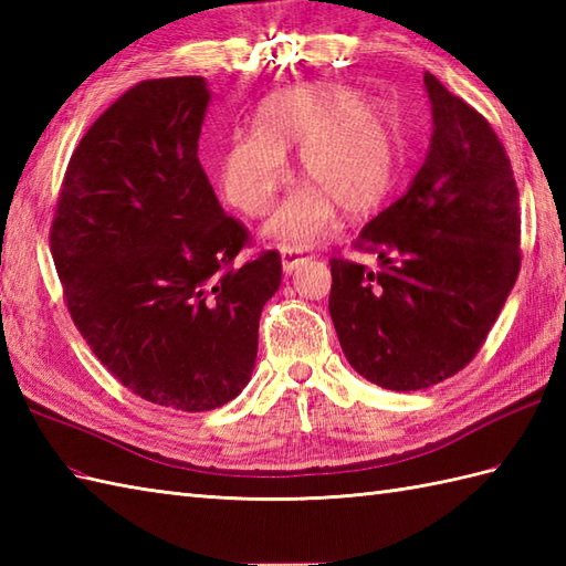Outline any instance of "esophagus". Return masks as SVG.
<instances>
[{"mask_svg": "<svg viewBox=\"0 0 566 566\" xmlns=\"http://www.w3.org/2000/svg\"><path fill=\"white\" fill-rule=\"evenodd\" d=\"M306 258V250H294V248H286L282 250V270L284 274H292L294 270H298V264H304Z\"/></svg>", "mask_w": 566, "mask_h": 566, "instance_id": "obj_1", "label": "esophagus"}]
</instances>
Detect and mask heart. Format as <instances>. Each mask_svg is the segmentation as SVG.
Masks as SVG:
<instances>
[{"label": "heart", "instance_id": "1", "mask_svg": "<svg viewBox=\"0 0 566 566\" xmlns=\"http://www.w3.org/2000/svg\"><path fill=\"white\" fill-rule=\"evenodd\" d=\"M311 185L274 211L264 235L304 245L333 223L338 209L359 219L381 207L396 170V130L381 104L343 84L318 82L274 92L258 112V130L228 138L219 158L223 199L258 219L286 182V155Z\"/></svg>", "mask_w": 566, "mask_h": 566}]
</instances>
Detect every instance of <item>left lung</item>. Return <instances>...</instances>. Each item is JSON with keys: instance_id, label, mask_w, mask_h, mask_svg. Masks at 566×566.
Returning <instances> with one entry per match:
<instances>
[{"instance_id": "8db88e82", "label": "left lung", "mask_w": 566, "mask_h": 566, "mask_svg": "<svg viewBox=\"0 0 566 566\" xmlns=\"http://www.w3.org/2000/svg\"><path fill=\"white\" fill-rule=\"evenodd\" d=\"M432 136L406 195L355 248L379 270L331 260V318L357 375L418 391L457 375L494 326L521 270L511 160L494 128L426 72Z\"/></svg>"}]
</instances>
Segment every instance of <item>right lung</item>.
Masks as SVG:
<instances>
[{
	"label": "right lung",
	"instance_id": "obj_1",
	"mask_svg": "<svg viewBox=\"0 0 566 566\" xmlns=\"http://www.w3.org/2000/svg\"><path fill=\"white\" fill-rule=\"evenodd\" d=\"M203 77L146 80L72 153L51 252L82 338L140 399L211 411L245 389L274 250L235 268L248 231L203 175Z\"/></svg>",
	"mask_w": 566,
	"mask_h": 566
}]
</instances>
